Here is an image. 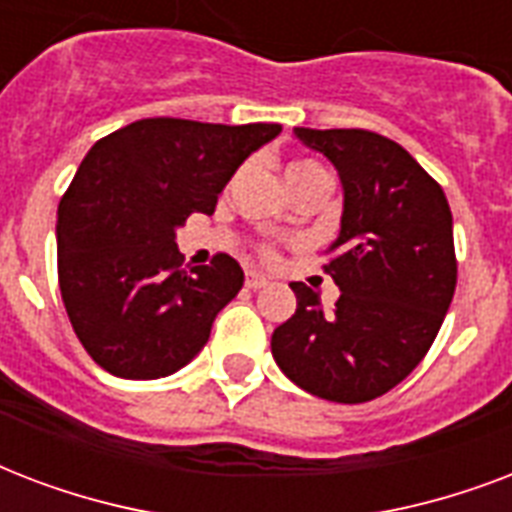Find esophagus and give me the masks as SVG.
Segmentation results:
<instances>
[{
    "label": "esophagus",
    "instance_id": "34e87169",
    "mask_svg": "<svg viewBox=\"0 0 512 512\" xmlns=\"http://www.w3.org/2000/svg\"><path fill=\"white\" fill-rule=\"evenodd\" d=\"M267 283H269V277H264L261 272H248V275H245V285H248L251 291H256V288H264Z\"/></svg>",
    "mask_w": 512,
    "mask_h": 512
}]
</instances>
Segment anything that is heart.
I'll return each instance as SVG.
<instances>
[{
  "label": "heart",
  "instance_id": "1",
  "mask_svg": "<svg viewBox=\"0 0 512 512\" xmlns=\"http://www.w3.org/2000/svg\"><path fill=\"white\" fill-rule=\"evenodd\" d=\"M285 176L291 181L293 192H299L307 184H315V181H328L326 170L320 168L318 162L312 160H293L288 162V168H285ZM264 256H272L269 248H264Z\"/></svg>",
  "mask_w": 512,
  "mask_h": 512
}]
</instances>
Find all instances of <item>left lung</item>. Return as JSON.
Returning <instances> with one entry per match:
<instances>
[{
	"instance_id": "left-lung-1",
	"label": "left lung",
	"mask_w": 512,
	"mask_h": 512,
	"mask_svg": "<svg viewBox=\"0 0 512 512\" xmlns=\"http://www.w3.org/2000/svg\"><path fill=\"white\" fill-rule=\"evenodd\" d=\"M334 162L342 229L326 272L339 301L291 283L296 312L272 334L277 366L301 390L366 403L406 379L441 331L457 288L449 200L411 154L371 130H293Z\"/></svg>"
}]
</instances>
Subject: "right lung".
<instances>
[{
	"instance_id": "right-lung-1",
	"label": "right lung",
	"mask_w": 512,
	"mask_h": 512,
	"mask_svg": "<svg viewBox=\"0 0 512 512\" xmlns=\"http://www.w3.org/2000/svg\"><path fill=\"white\" fill-rule=\"evenodd\" d=\"M275 122L213 125L152 117L95 141L58 205V285L87 355L120 379H160L205 347L243 288L227 253L181 269L176 229L216 211Z\"/></svg>"
}]
</instances>
